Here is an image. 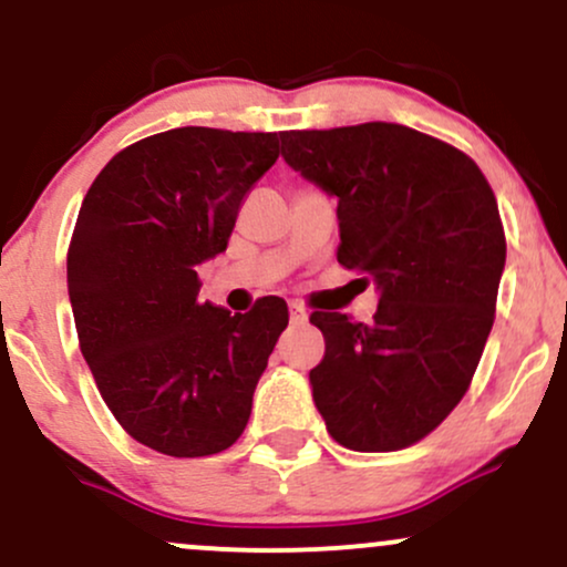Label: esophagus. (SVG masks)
Returning a JSON list of instances; mask_svg holds the SVG:
<instances>
[{
  "label": "esophagus",
  "instance_id": "esophagus-1",
  "mask_svg": "<svg viewBox=\"0 0 567 567\" xmlns=\"http://www.w3.org/2000/svg\"><path fill=\"white\" fill-rule=\"evenodd\" d=\"M289 321L295 323V327H302V323L308 321V310H305L300 302H291L289 305Z\"/></svg>",
  "mask_w": 567,
  "mask_h": 567
}]
</instances>
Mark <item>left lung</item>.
Here are the masks:
<instances>
[{
    "mask_svg": "<svg viewBox=\"0 0 567 567\" xmlns=\"http://www.w3.org/2000/svg\"><path fill=\"white\" fill-rule=\"evenodd\" d=\"M281 155L337 200V262L380 295L369 323L310 316L327 340L316 410L342 447H410L461 402L493 329L506 265L493 189L472 157L393 123L286 131Z\"/></svg>",
    "mask_w": 567,
    "mask_h": 567,
    "instance_id": "1",
    "label": "left lung"
}]
</instances>
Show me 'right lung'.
<instances>
[{
	"label": "right lung",
	"instance_id": "obj_1",
	"mask_svg": "<svg viewBox=\"0 0 567 567\" xmlns=\"http://www.w3.org/2000/svg\"><path fill=\"white\" fill-rule=\"evenodd\" d=\"M278 161V133L174 128L104 165L66 257L80 351L117 423L174 457L227 450L289 323L281 297L249 313L200 302L198 267L227 249L240 200Z\"/></svg>",
	"mask_w": 567,
	"mask_h": 567
}]
</instances>
